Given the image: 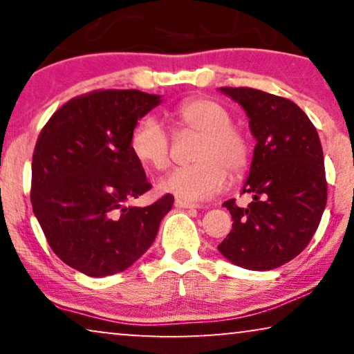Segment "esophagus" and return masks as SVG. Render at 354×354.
Segmentation results:
<instances>
[{
  "mask_svg": "<svg viewBox=\"0 0 354 354\" xmlns=\"http://www.w3.org/2000/svg\"><path fill=\"white\" fill-rule=\"evenodd\" d=\"M176 207H180V209H195V207H200L198 205H193V203H187V201H176Z\"/></svg>",
  "mask_w": 354,
  "mask_h": 354,
  "instance_id": "34e87169",
  "label": "esophagus"
}]
</instances>
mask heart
I'll return each instance as SVG.
<instances>
[{
  "instance_id": "b5f03b06",
  "label": "heart",
  "mask_w": 354,
  "mask_h": 354,
  "mask_svg": "<svg viewBox=\"0 0 354 354\" xmlns=\"http://www.w3.org/2000/svg\"><path fill=\"white\" fill-rule=\"evenodd\" d=\"M172 115L180 127L195 130L201 138L193 154L196 162L169 172L159 180V190L188 203L212 198L229 182L227 169L239 174L248 164L245 135L232 125L229 111L209 98L183 101ZM130 151L145 166L164 171L171 162V138L158 119L145 118L132 130Z\"/></svg>"
}]
</instances>
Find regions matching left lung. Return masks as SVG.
I'll return each mask as SVG.
<instances>
[{"label": "left lung", "mask_w": 354, "mask_h": 354, "mask_svg": "<svg viewBox=\"0 0 354 354\" xmlns=\"http://www.w3.org/2000/svg\"><path fill=\"white\" fill-rule=\"evenodd\" d=\"M239 103L256 138L241 193L253 201L227 200L232 230L217 246L243 269L270 270L292 261L317 230L327 203L324 154L317 130L293 101L254 88H219Z\"/></svg>", "instance_id": "8db88e82"}]
</instances>
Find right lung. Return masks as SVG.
<instances>
[{
  "mask_svg": "<svg viewBox=\"0 0 354 354\" xmlns=\"http://www.w3.org/2000/svg\"><path fill=\"white\" fill-rule=\"evenodd\" d=\"M158 104L161 96L140 90L91 91L57 109L37 140L33 214L57 258L88 277L129 269L172 209L169 193L127 206L151 188L130 135Z\"/></svg>",
  "mask_w": 354,
  "mask_h": 354,
  "instance_id": "add662e5",
  "label": "right lung"
}]
</instances>
